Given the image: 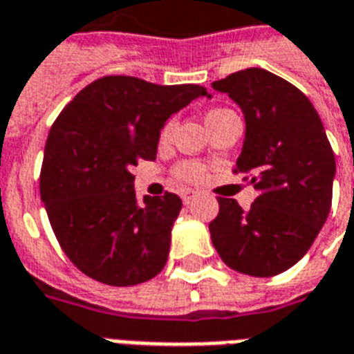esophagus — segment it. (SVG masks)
Wrapping results in <instances>:
<instances>
[{
    "mask_svg": "<svg viewBox=\"0 0 354 354\" xmlns=\"http://www.w3.org/2000/svg\"><path fill=\"white\" fill-rule=\"evenodd\" d=\"M195 198H197V193H195V191H182V201H184V204H191Z\"/></svg>",
    "mask_w": 354,
    "mask_h": 354,
    "instance_id": "1",
    "label": "esophagus"
}]
</instances>
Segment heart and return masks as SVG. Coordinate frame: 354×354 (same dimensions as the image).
Listing matches in <instances>:
<instances>
[{"mask_svg": "<svg viewBox=\"0 0 354 354\" xmlns=\"http://www.w3.org/2000/svg\"><path fill=\"white\" fill-rule=\"evenodd\" d=\"M227 112L225 109H216V111H210L206 114V122H210L212 118L219 116V114H223ZM174 127H176V120L174 118H170L165 122V125L161 127V133H159V140L161 142H169L170 137H172V133H174ZM172 174L176 178L178 182H185V184H198V182H203L204 178H206V167L203 163H198V161H182V163H178L174 169H172Z\"/></svg>", "mask_w": 354, "mask_h": 354, "instance_id": "obj_1", "label": "heart"}]
</instances>
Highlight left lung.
<instances>
[{
	"instance_id": "8db88e82",
	"label": "left lung",
	"mask_w": 354,
	"mask_h": 354,
	"mask_svg": "<svg viewBox=\"0 0 354 354\" xmlns=\"http://www.w3.org/2000/svg\"><path fill=\"white\" fill-rule=\"evenodd\" d=\"M212 88L242 109L245 138L234 174L259 191L250 210L217 198L212 243L232 270L276 276L308 253L328 217L334 151L310 99L270 71H238Z\"/></svg>"
}]
</instances>
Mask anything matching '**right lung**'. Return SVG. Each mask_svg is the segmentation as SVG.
<instances>
[{"label": "right lung", "instance_id": "1", "mask_svg": "<svg viewBox=\"0 0 354 354\" xmlns=\"http://www.w3.org/2000/svg\"><path fill=\"white\" fill-rule=\"evenodd\" d=\"M201 95L197 84L114 75L88 84L56 118L41 198L62 250L91 279L129 287L165 268L182 201L165 193L138 203L131 167L156 159L165 122Z\"/></svg>", "mask_w": 354, "mask_h": 354}]
</instances>
